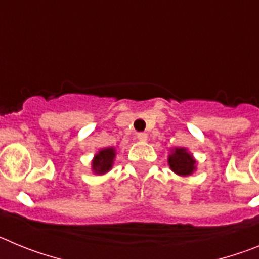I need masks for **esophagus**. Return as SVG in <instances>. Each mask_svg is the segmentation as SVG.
Returning <instances> with one entry per match:
<instances>
[{
    "mask_svg": "<svg viewBox=\"0 0 259 259\" xmlns=\"http://www.w3.org/2000/svg\"><path fill=\"white\" fill-rule=\"evenodd\" d=\"M137 139L140 141H146L148 140V135H146L145 132H139V134H137Z\"/></svg>",
    "mask_w": 259,
    "mask_h": 259,
    "instance_id": "34e87169",
    "label": "esophagus"
}]
</instances>
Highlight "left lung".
<instances>
[{
	"mask_svg": "<svg viewBox=\"0 0 259 259\" xmlns=\"http://www.w3.org/2000/svg\"><path fill=\"white\" fill-rule=\"evenodd\" d=\"M168 164L175 174L180 176H188L196 170V161L191 153L184 148H175L168 155Z\"/></svg>",
	"mask_w": 259,
	"mask_h": 259,
	"instance_id": "8db88e82",
	"label": "left lung"
}]
</instances>
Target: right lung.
I'll list each match as a JSON object with an SVG mask.
<instances>
[{"label": "right lung", "mask_w": 259, "mask_h": 259, "mask_svg": "<svg viewBox=\"0 0 259 259\" xmlns=\"http://www.w3.org/2000/svg\"><path fill=\"white\" fill-rule=\"evenodd\" d=\"M114 158H115L114 148H106V149L100 150L92 161L93 171L96 174H100V175L110 171V168L113 167Z\"/></svg>", "instance_id": "1"}]
</instances>
